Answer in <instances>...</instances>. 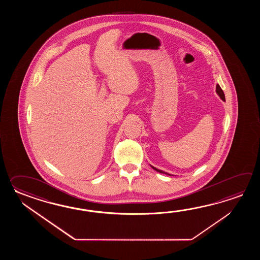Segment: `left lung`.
I'll return each instance as SVG.
<instances>
[{
	"label": "left lung",
	"instance_id": "8db88e82",
	"mask_svg": "<svg viewBox=\"0 0 260 260\" xmlns=\"http://www.w3.org/2000/svg\"><path fill=\"white\" fill-rule=\"evenodd\" d=\"M216 93L217 94L220 96L221 100H223V101H225V94H224V92H223V90L221 89L220 86H219V84H216ZM153 169H154L155 171L159 172V173H161V174H166V175H169V176H171L170 174H168V173H166V172L162 171V170H160V169H157L156 167H153L152 166H150Z\"/></svg>",
	"mask_w": 260,
	"mask_h": 260
}]
</instances>
